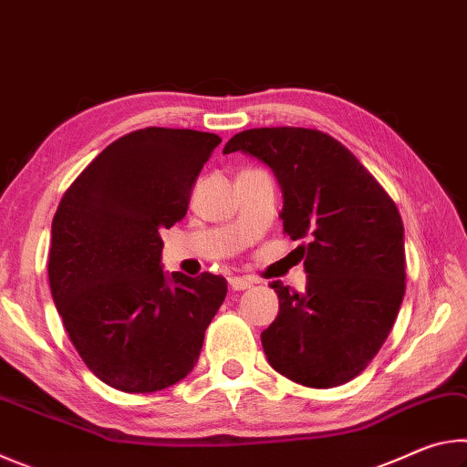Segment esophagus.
I'll list each match as a JSON object with an SVG mask.
<instances>
[{"instance_id": "1", "label": "esophagus", "mask_w": 467, "mask_h": 467, "mask_svg": "<svg viewBox=\"0 0 467 467\" xmlns=\"http://www.w3.org/2000/svg\"><path fill=\"white\" fill-rule=\"evenodd\" d=\"M228 284H231L233 290H247L253 286V282L244 275H233V278H228Z\"/></svg>"}]
</instances>
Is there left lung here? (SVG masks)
Instances as JSON below:
<instances>
[{
  "instance_id": "8db88e82",
  "label": "left lung",
  "mask_w": 467,
  "mask_h": 467,
  "mask_svg": "<svg viewBox=\"0 0 467 467\" xmlns=\"http://www.w3.org/2000/svg\"><path fill=\"white\" fill-rule=\"evenodd\" d=\"M264 161L282 187V224L305 257V292L282 282L278 317L262 334L270 365L329 389L381 350L406 292L404 224L395 202L344 144L306 128L236 133L224 154Z\"/></svg>"
}]
</instances>
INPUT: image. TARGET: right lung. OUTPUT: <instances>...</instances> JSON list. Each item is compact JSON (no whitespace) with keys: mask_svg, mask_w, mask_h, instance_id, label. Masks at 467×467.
<instances>
[{"mask_svg":"<svg viewBox=\"0 0 467 467\" xmlns=\"http://www.w3.org/2000/svg\"><path fill=\"white\" fill-rule=\"evenodd\" d=\"M216 133L144 128L109 144L63 193L49 284L74 348L102 383L167 389L192 373L226 296L223 275H167L162 228L187 214Z\"/></svg>","mask_w":467,"mask_h":467,"instance_id":"add662e5","label":"right lung"}]
</instances>
